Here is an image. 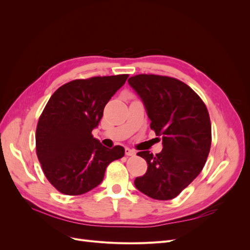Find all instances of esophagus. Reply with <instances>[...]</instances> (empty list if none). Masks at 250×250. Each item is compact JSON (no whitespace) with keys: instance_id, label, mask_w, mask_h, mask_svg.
Segmentation results:
<instances>
[{"instance_id":"obj_1","label":"esophagus","mask_w":250,"mask_h":250,"mask_svg":"<svg viewBox=\"0 0 250 250\" xmlns=\"http://www.w3.org/2000/svg\"><path fill=\"white\" fill-rule=\"evenodd\" d=\"M125 154L127 156H133V155H135V151L130 148H125Z\"/></svg>"}]
</instances>
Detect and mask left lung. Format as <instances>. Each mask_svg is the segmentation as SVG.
I'll use <instances>...</instances> for the list:
<instances>
[{
	"label": "left lung",
	"mask_w": 250,
	"mask_h": 250,
	"mask_svg": "<svg viewBox=\"0 0 250 250\" xmlns=\"http://www.w3.org/2000/svg\"><path fill=\"white\" fill-rule=\"evenodd\" d=\"M150 119L151 129L163 138V150L141 151L148 169L134 186L157 200L175 198L199 175L209 153L211 126L206 104L175 78L141 74L128 79Z\"/></svg>",
	"instance_id": "left-lung-1"
}]
</instances>
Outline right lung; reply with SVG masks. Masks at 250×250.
Segmentation results:
<instances>
[{
  "label": "right lung",
  "instance_id": "obj_1",
  "mask_svg": "<svg viewBox=\"0 0 250 250\" xmlns=\"http://www.w3.org/2000/svg\"><path fill=\"white\" fill-rule=\"evenodd\" d=\"M128 75L67 82L53 94L36 127V154L47 179L65 195H81L99 186L107 166L125 149L103 146L93 137L105 105Z\"/></svg>",
  "mask_w": 250,
  "mask_h": 250
}]
</instances>
